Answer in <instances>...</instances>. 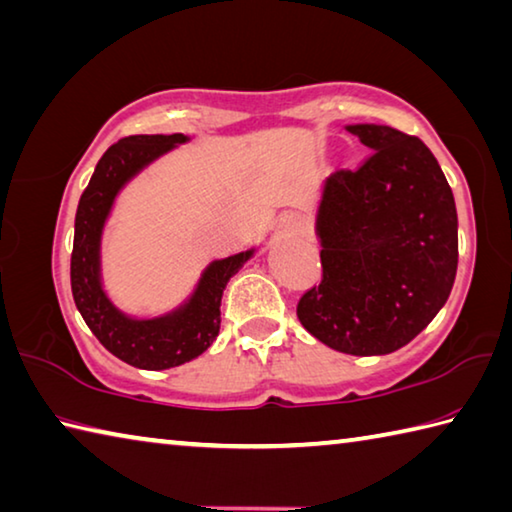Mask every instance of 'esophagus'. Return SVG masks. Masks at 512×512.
Returning a JSON list of instances; mask_svg holds the SVG:
<instances>
[{
    "label": "esophagus",
    "instance_id": "1",
    "mask_svg": "<svg viewBox=\"0 0 512 512\" xmlns=\"http://www.w3.org/2000/svg\"><path fill=\"white\" fill-rule=\"evenodd\" d=\"M282 226L286 230H291V232H300V230L306 228V215H304V212H297V210L284 212V215H282Z\"/></svg>",
    "mask_w": 512,
    "mask_h": 512
}]
</instances>
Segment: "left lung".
<instances>
[{
    "label": "left lung",
    "instance_id": "obj_1",
    "mask_svg": "<svg viewBox=\"0 0 512 512\" xmlns=\"http://www.w3.org/2000/svg\"><path fill=\"white\" fill-rule=\"evenodd\" d=\"M347 129L371 152L324 183L322 280L300 297L297 318L331 349L383 356L414 340L448 302L457 208L421 138L387 125Z\"/></svg>",
    "mask_w": 512,
    "mask_h": 512
}]
</instances>
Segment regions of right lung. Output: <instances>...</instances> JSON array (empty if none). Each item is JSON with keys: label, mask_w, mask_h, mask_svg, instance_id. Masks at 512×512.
I'll return each instance as SVG.
<instances>
[{"label": "right lung", "mask_w": 512, "mask_h": 512, "mask_svg": "<svg viewBox=\"0 0 512 512\" xmlns=\"http://www.w3.org/2000/svg\"><path fill=\"white\" fill-rule=\"evenodd\" d=\"M185 141L188 138L183 134L120 138L102 154L76 212L71 253L73 300L100 345L138 369H170L201 356L219 333V306L228 280L253 255V250H246L212 262L190 302L163 318L132 320L107 300L100 284V235L111 203L136 172Z\"/></svg>", "instance_id": "1"}]
</instances>
